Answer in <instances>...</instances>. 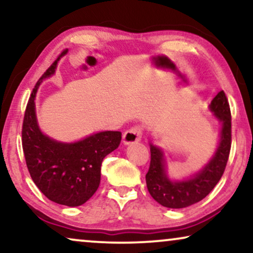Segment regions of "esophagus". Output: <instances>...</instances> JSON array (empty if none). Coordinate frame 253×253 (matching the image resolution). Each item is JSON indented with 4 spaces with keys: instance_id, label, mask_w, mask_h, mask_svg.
Here are the masks:
<instances>
[{
    "instance_id": "34e87169",
    "label": "esophagus",
    "mask_w": 253,
    "mask_h": 253,
    "mask_svg": "<svg viewBox=\"0 0 253 253\" xmlns=\"http://www.w3.org/2000/svg\"><path fill=\"white\" fill-rule=\"evenodd\" d=\"M141 134H143V126H133L131 129L126 130L123 134V144L129 145V144H134L140 141Z\"/></svg>"
}]
</instances>
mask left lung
Instances as JSON below:
<instances>
[{
    "label": "left lung",
    "mask_w": 253,
    "mask_h": 253,
    "mask_svg": "<svg viewBox=\"0 0 253 253\" xmlns=\"http://www.w3.org/2000/svg\"><path fill=\"white\" fill-rule=\"evenodd\" d=\"M210 109L221 123L220 141L209 164L193 176L183 181L169 178L164 152L150 143L151 164L146 174V185L150 195L160 205L168 209H184L193 205L205 198L223 175L231 147V115L223 91L212 100Z\"/></svg>",
    "instance_id": "8db88e82"
}]
</instances>
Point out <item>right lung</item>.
I'll use <instances>...</instances> for the list:
<instances>
[{
  "label": "right lung",
  "mask_w": 253,
  "mask_h": 253,
  "mask_svg": "<svg viewBox=\"0 0 253 253\" xmlns=\"http://www.w3.org/2000/svg\"><path fill=\"white\" fill-rule=\"evenodd\" d=\"M56 61L34 86L23 121L22 144L31 177L51 202L70 207L81 206L94 195L101 178L106 155L119 147L120 131H102L75 143H62L42 133L37 121L36 95L43 79L56 70Z\"/></svg>",
  "instance_id": "obj_1"
}]
</instances>
